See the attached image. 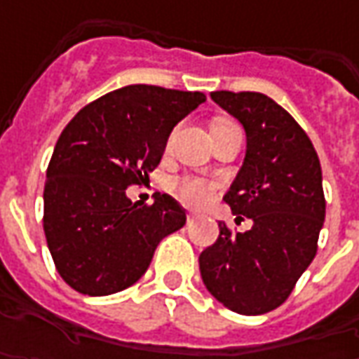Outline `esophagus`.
I'll return each mask as SVG.
<instances>
[{
  "label": "esophagus",
  "mask_w": 359,
  "mask_h": 359,
  "mask_svg": "<svg viewBox=\"0 0 359 359\" xmlns=\"http://www.w3.org/2000/svg\"><path fill=\"white\" fill-rule=\"evenodd\" d=\"M194 217H196L194 212H189V215H187V218H189V222H192V220H194Z\"/></svg>",
  "instance_id": "1"
}]
</instances>
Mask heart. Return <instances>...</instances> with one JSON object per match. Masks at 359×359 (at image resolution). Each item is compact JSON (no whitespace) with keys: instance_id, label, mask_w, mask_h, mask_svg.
Instances as JSON below:
<instances>
[{"instance_id":"heart-1","label":"heart","mask_w":359,"mask_h":359,"mask_svg":"<svg viewBox=\"0 0 359 359\" xmlns=\"http://www.w3.org/2000/svg\"><path fill=\"white\" fill-rule=\"evenodd\" d=\"M218 125H230V123H224V121H218L212 127H218ZM177 192L179 196L191 206H203V204L210 203L217 194V184L210 182V180L201 179V177H182V179L177 182Z\"/></svg>"}]
</instances>
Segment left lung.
Instances as JSON below:
<instances>
[{
	"mask_svg": "<svg viewBox=\"0 0 359 359\" xmlns=\"http://www.w3.org/2000/svg\"><path fill=\"white\" fill-rule=\"evenodd\" d=\"M212 101L238 118L246 155L224 203L252 229L230 232L198 256L206 290L236 314H266L294 290L314 260L326 198L314 144L286 109L252 91H215Z\"/></svg>",
	"mask_w": 359,
	"mask_h": 359,
	"instance_id": "obj_1",
	"label": "left lung"
}]
</instances>
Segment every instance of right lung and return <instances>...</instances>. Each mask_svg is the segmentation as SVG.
Returning <instances> with one entry per match:
<instances>
[{
    "label": "right lung",
    "instance_id": "add662e5",
    "mask_svg": "<svg viewBox=\"0 0 359 359\" xmlns=\"http://www.w3.org/2000/svg\"><path fill=\"white\" fill-rule=\"evenodd\" d=\"M206 101L198 91L129 85L83 107L63 129L47 167L43 230L57 272L73 290L109 296L147 272L158 242L184 226L172 196L130 203L175 125Z\"/></svg>",
    "mask_w": 359,
    "mask_h": 359
}]
</instances>
